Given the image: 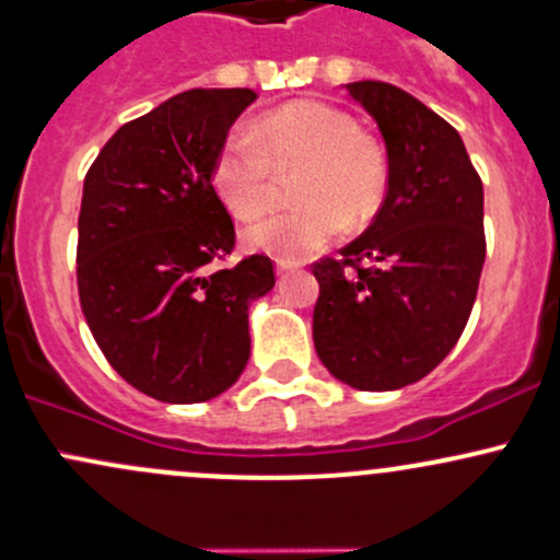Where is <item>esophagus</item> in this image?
Returning <instances> with one entry per match:
<instances>
[{"label": "esophagus", "mask_w": 560, "mask_h": 560, "mask_svg": "<svg viewBox=\"0 0 560 560\" xmlns=\"http://www.w3.org/2000/svg\"><path fill=\"white\" fill-rule=\"evenodd\" d=\"M300 266L298 262H290V260H276V273L279 276H287V273H294Z\"/></svg>", "instance_id": "1"}]
</instances>
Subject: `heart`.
<instances>
[{"label": "heart", "mask_w": 560, "mask_h": 560, "mask_svg": "<svg viewBox=\"0 0 560 560\" xmlns=\"http://www.w3.org/2000/svg\"><path fill=\"white\" fill-rule=\"evenodd\" d=\"M300 207L270 214L244 231L249 249L281 260H305L348 225H366L388 196V153L353 116L318 101H294L270 110L255 127H236L212 164L220 201L242 220L273 201L279 175H294Z\"/></svg>", "instance_id": "heart-1"}]
</instances>
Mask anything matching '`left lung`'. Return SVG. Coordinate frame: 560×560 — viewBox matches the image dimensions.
Masks as SVG:
<instances>
[{
	"label": "left lung",
	"instance_id": "left-lung-1",
	"mask_svg": "<svg viewBox=\"0 0 560 560\" xmlns=\"http://www.w3.org/2000/svg\"><path fill=\"white\" fill-rule=\"evenodd\" d=\"M388 149L390 183L372 225L340 257L313 262V342L359 390H396L457 346L481 279L483 186L463 138L388 82L346 84Z\"/></svg>",
	"mask_w": 560,
	"mask_h": 560
}]
</instances>
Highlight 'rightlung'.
<instances>
[{
  "instance_id": "1",
  "label": "right lung",
  "mask_w": 560,
  "mask_h": 560,
  "mask_svg": "<svg viewBox=\"0 0 560 560\" xmlns=\"http://www.w3.org/2000/svg\"><path fill=\"white\" fill-rule=\"evenodd\" d=\"M255 97L180 92L121 125L84 177L79 303L108 364L156 401L229 390L249 359V303L276 284L266 255L214 268L236 231L212 164Z\"/></svg>"
}]
</instances>
